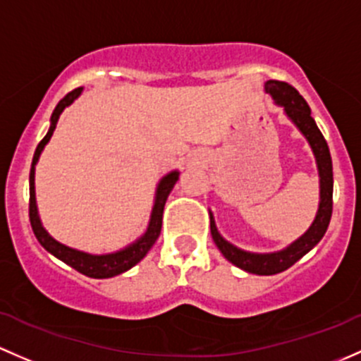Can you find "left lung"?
<instances>
[{
	"label": "left lung",
	"mask_w": 361,
	"mask_h": 361,
	"mask_svg": "<svg viewBox=\"0 0 361 361\" xmlns=\"http://www.w3.org/2000/svg\"><path fill=\"white\" fill-rule=\"evenodd\" d=\"M264 91L271 94L276 105L283 107L287 117L298 126V130L305 135V138L308 140L314 159H317L318 176H320V204H318L314 221L311 223V226L305 235H301L298 240L292 242L289 247L268 254L247 252V250H242L231 245L230 242H226L219 235L218 228H216L214 218H212V212H209L212 240L218 245V249L221 250L223 256L230 263H233L235 267L240 268V270L254 273V275H275V273L286 271L287 268H290L295 261L301 259L306 252H310L322 240V237H324L325 231L329 228V223H331L334 192L331 152H329V145L325 142L324 135H322L317 123L311 117L310 105L306 104V100L299 94L298 90L292 88L289 82L273 81L271 79V81L264 82Z\"/></svg>",
	"instance_id": "obj_1"
}]
</instances>
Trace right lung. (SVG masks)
Wrapping results in <instances>:
<instances>
[{"mask_svg":"<svg viewBox=\"0 0 361 361\" xmlns=\"http://www.w3.org/2000/svg\"><path fill=\"white\" fill-rule=\"evenodd\" d=\"M82 88L72 90L71 93H67L62 100L59 102V105L55 107V111L51 114L50 119V130H48L47 136L39 142L36 152H34L32 157V166H30V174H29V219L30 226H32L34 235L39 240V244L43 245L48 252L53 254L55 257H59L60 261H63L66 264H69L71 268L78 270L82 275L90 276V279H111V276L121 275V273L128 271L130 268L135 267L136 263L143 259L149 252L152 245L155 244V240L161 235L162 228V212H164V204L168 200V195L173 190L174 183L178 181L180 173L178 171H171L169 174H166L157 185V190H155V202L154 209H152L149 228L145 233L138 238L136 242L128 245V247L117 250V252L111 254H88L82 252V250L67 247V245L60 244L55 238L48 235V231L41 225L39 214H37V206H36V192H34V171H36L37 159H39L41 152H43L44 145L50 142L53 131H55L56 123H59L60 114L63 112V109L69 107L72 102L81 94Z\"/></svg>","mask_w":361,"mask_h":361,"instance_id":"add662e5","label":"right lung"}]
</instances>
